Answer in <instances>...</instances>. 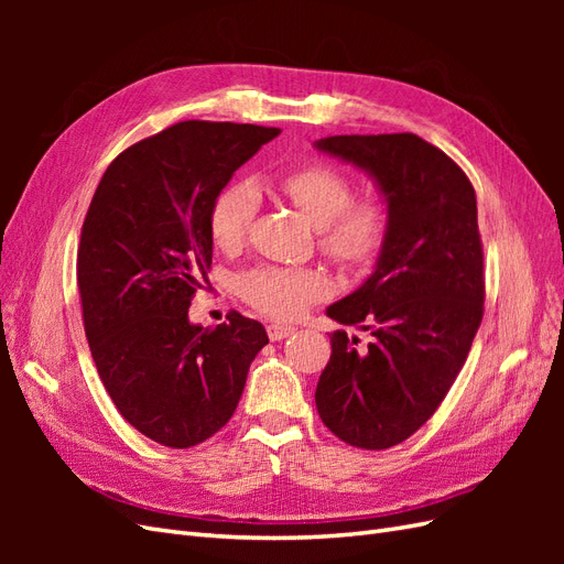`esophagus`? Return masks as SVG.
Instances as JSON below:
<instances>
[{"mask_svg": "<svg viewBox=\"0 0 564 564\" xmlns=\"http://www.w3.org/2000/svg\"><path fill=\"white\" fill-rule=\"evenodd\" d=\"M296 329L294 327H286V324H268V336L270 340H282L289 338Z\"/></svg>", "mask_w": 564, "mask_h": 564, "instance_id": "1", "label": "esophagus"}]
</instances>
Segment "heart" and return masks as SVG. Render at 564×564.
Segmentation results:
<instances>
[{"label": "heart", "instance_id": "1", "mask_svg": "<svg viewBox=\"0 0 564 564\" xmlns=\"http://www.w3.org/2000/svg\"><path fill=\"white\" fill-rule=\"evenodd\" d=\"M284 195L292 199L313 226L319 228L322 249L344 265L371 261L383 245L386 212L377 202L352 204V183L327 164H308L280 178ZM259 212V191L247 181L230 183L212 204L209 230L216 247L237 249ZM247 303L278 319H294L311 303L329 292V282L311 268L261 265L237 280Z\"/></svg>", "mask_w": 564, "mask_h": 564}]
</instances>
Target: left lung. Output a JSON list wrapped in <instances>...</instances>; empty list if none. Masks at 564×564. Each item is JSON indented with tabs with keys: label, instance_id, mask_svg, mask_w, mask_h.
<instances>
[{
	"label": "left lung",
	"instance_id": "left-lung-1",
	"mask_svg": "<svg viewBox=\"0 0 564 564\" xmlns=\"http://www.w3.org/2000/svg\"><path fill=\"white\" fill-rule=\"evenodd\" d=\"M313 148L365 172L388 220L371 275L327 308L371 340L355 348L346 329L329 336L315 404L348 445L388 449L433 416L482 322L475 191L445 152L414 133L329 135Z\"/></svg>",
	"mask_w": 564,
	"mask_h": 564
}]
</instances>
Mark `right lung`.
<instances>
[{"label": "right lung", "mask_w": 564, "mask_h": 564, "mask_svg": "<svg viewBox=\"0 0 564 564\" xmlns=\"http://www.w3.org/2000/svg\"><path fill=\"white\" fill-rule=\"evenodd\" d=\"M280 129L178 122L127 148L100 178L77 253L84 332L115 406L135 431L185 449L224 429L242 398L261 322L187 317L207 282L212 204Z\"/></svg>", "instance_id": "obj_1"}]
</instances>
